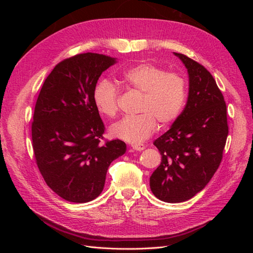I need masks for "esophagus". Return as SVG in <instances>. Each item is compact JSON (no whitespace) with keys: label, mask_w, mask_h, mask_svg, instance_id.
<instances>
[{"label":"esophagus","mask_w":253,"mask_h":253,"mask_svg":"<svg viewBox=\"0 0 253 253\" xmlns=\"http://www.w3.org/2000/svg\"><path fill=\"white\" fill-rule=\"evenodd\" d=\"M131 148L135 151H142V150H144L145 147H144V144H142V143H137V144H132Z\"/></svg>","instance_id":"1"}]
</instances>
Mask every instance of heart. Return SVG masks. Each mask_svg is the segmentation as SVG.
Wrapping results in <instances>:
<instances>
[{
	"mask_svg": "<svg viewBox=\"0 0 253 253\" xmlns=\"http://www.w3.org/2000/svg\"><path fill=\"white\" fill-rule=\"evenodd\" d=\"M125 85L141 96L135 117H126L111 126L114 138L128 143H140L148 139L157 127L170 126L177 119L187 101V82L179 74L168 73L149 63L137 64L121 75ZM98 112L109 118L118 112L119 90L109 80L99 82L93 93Z\"/></svg>",
	"mask_w": 253,
	"mask_h": 253,
	"instance_id": "b5f03b06",
	"label": "heart"
}]
</instances>
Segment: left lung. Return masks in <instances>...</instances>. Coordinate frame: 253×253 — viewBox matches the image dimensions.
I'll return each mask as SVG.
<instances>
[{
  "instance_id": "8db88e82",
  "label": "left lung",
  "mask_w": 253,
  "mask_h": 253,
  "mask_svg": "<svg viewBox=\"0 0 253 253\" xmlns=\"http://www.w3.org/2000/svg\"><path fill=\"white\" fill-rule=\"evenodd\" d=\"M189 75L185 109L154 145L162 163L150 177L158 200L181 203L202 191L216 172L228 136L227 106L212 75L196 61L174 52Z\"/></svg>"
}]
</instances>
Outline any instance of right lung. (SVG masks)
Here are the masks:
<instances>
[{"instance_id":"add662e5","label":"right lung","mask_w":253,"mask_h":253,"mask_svg":"<svg viewBox=\"0 0 253 253\" xmlns=\"http://www.w3.org/2000/svg\"><path fill=\"white\" fill-rule=\"evenodd\" d=\"M115 62L94 52L61 61L37 99L36 163L47 186L67 202L87 203L100 195L111 163L126 151L119 139L100 143L105 127L93 100L99 77Z\"/></svg>"}]
</instances>
